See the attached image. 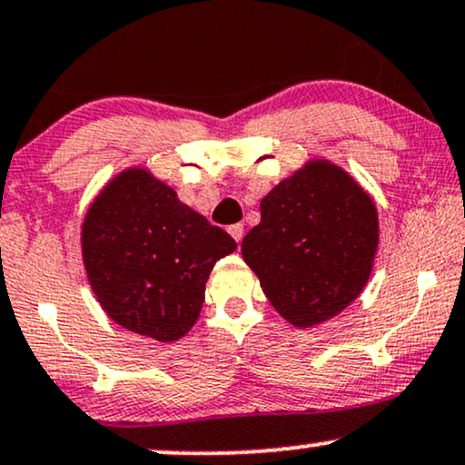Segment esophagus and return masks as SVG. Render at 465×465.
<instances>
[{"mask_svg":"<svg viewBox=\"0 0 465 465\" xmlns=\"http://www.w3.org/2000/svg\"><path fill=\"white\" fill-rule=\"evenodd\" d=\"M229 233H232V238L240 244V242H242V236H244V227L242 225H232V227H229Z\"/></svg>","mask_w":465,"mask_h":465,"instance_id":"34e87169","label":"esophagus"}]
</instances>
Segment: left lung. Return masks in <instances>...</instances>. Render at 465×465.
<instances>
[{
	"label": "left lung",
	"instance_id": "1",
	"mask_svg": "<svg viewBox=\"0 0 465 465\" xmlns=\"http://www.w3.org/2000/svg\"><path fill=\"white\" fill-rule=\"evenodd\" d=\"M260 214L240 249L283 321L316 327L361 294L381 232L377 205L349 171L307 160L262 199Z\"/></svg>",
	"mask_w": 465,
	"mask_h": 465
}]
</instances>
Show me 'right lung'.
<instances>
[{
	"label": "right lung",
	"instance_id": "right-lung-1",
	"mask_svg": "<svg viewBox=\"0 0 465 465\" xmlns=\"http://www.w3.org/2000/svg\"><path fill=\"white\" fill-rule=\"evenodd\" d=\"M80 244L102 310L158 342H175L194 327L212 268L236 251V240L182 203L147 166L116 173L99 190Z\"/></svg>",
	"mask_w": 465,
	"mask_h": 465
}]
</instances>
